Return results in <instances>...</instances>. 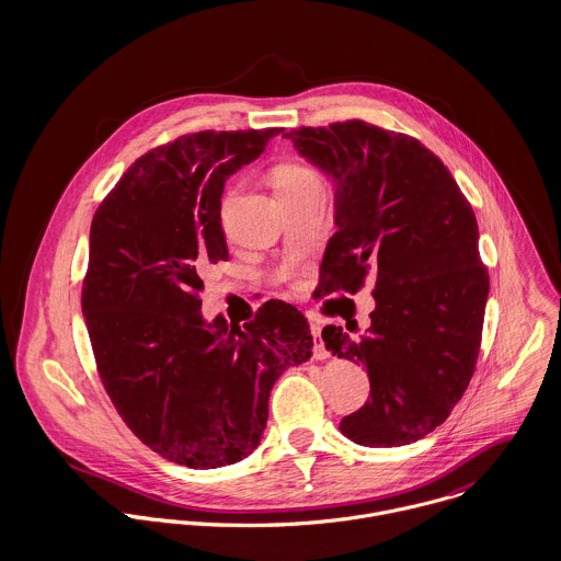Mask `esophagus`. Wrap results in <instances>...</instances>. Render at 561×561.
Listing matches in <instances>:
<instances>
[{"label":"esophagus","instance_id":"1","mask_svg":"<svg viewBox=\"0 0 561 561\" xmlns=\"http://www.w3.org/2000/svg\"><path fill=\"white\" fill-rule=\"evenodd\" d=\"M311 334H313V341H316V358H328V352L323 347V341H321V325L320 323H311Z\"/></svg>","mask_w":561,"mask_h":561}]
</instances>
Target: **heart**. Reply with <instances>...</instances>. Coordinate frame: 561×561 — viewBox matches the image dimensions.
<instances>
[{"mask_svg": "<svg viewBox=\"0 0 561 561\" xmlns=\"http://www.w3.org/2000/svg\"><path fill=\"white\" fill-rule=\"evenodd\" d=\"M270 176H272V185H274L278 198L302 194V192H309V190H320L321 187L320 172L313 165L305 163V161H280L272 168ZM233 194H236L233 187H227L222 192V196H220V218H225Z\"/></svg>", "mask_w": 561, "mask_h": 561, "instance_id": "obj_1", "label": "heart"}]
</instances>
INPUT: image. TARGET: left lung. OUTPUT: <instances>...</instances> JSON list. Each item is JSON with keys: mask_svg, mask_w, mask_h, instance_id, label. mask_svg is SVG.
Returning a JSON list of instances; mask_svg holds the SVG:
<instances>
[{"mask_svg": "<svg viewBox=\"0 0 561 561\" xmlns=\"http://www.w3.org/2000/svg\"><path fill=\"white\" fill-rule=\"evenodd\" d=\"M283 136L336 185L323 289L356 294L376 280L365 334L321 332L371 382L339 430L365 447L410 445L451 414L480 356L490 280L473 207L447 165L405 134L354 118Z\"/></svg>", "mask_w": 561, "mask_h": 561, "instance_id": "left-lung-1", "label": "left lung"}]
</instances>
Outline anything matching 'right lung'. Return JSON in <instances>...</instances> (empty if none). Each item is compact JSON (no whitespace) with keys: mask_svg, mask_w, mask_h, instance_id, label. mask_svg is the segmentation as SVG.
I'll return each mask as SVG.
<instances>
[{"mask_svg":"<svg viewBox=\"0 0 561 561\" xmlns=\"http://www.w3.org/2000/svg\"><path fill=\"white\" fill-rule=\"evenodd\" d=\"M280 131L179 136L134 161L90 225L81 311L103 389L147 447L190 469L252 454L276 378L311 358L291 305L265 302L243 328L201 313L203 272L229 259L225 181Z\"/></svg>","mask_w":561,"mask_h":561,"instance_id":"add662e5","label":"right lung"}]
</instances>
